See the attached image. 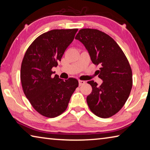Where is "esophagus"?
<instances>
[{
    "mask_svg": "<svg viewBox=\"0 0 150 150\" xmlns=\"http://www.w3.org/2000/svg\"><path fill=\"white\" fill-rule=\"evenodd\" d=\"M85 83L86 82L85 81H81V80L79 81V86H81V85L85 84Z\"/></svg>",
    "mask_w": 150,
    "mask_h": 150,
    "instance_id": "obj_1",
    "label": "esophagus"
}]
</instances>
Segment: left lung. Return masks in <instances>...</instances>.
I'll list each match as a JSON object with an SVG mask.
<instances>
[{
	"label": "left lung",
	"mask_w": 150,
	"mask_h": 150,
	"mask_svg": "<svg viewBox=\"0 0 150 150\" xmlns=\"http://www.w3.org/2000/svg\"><path fill=\"white\" fill-rule=\"evenodd\" d=\"M75 39L85 45L94 64L100 65V86L94 81L87 83L92 92L87 103L93 113L106 118L116 115L123 107L132 87V72L125 54L115 40L100 30L83 28Z\"/></svg>",
	"instance_id": "left-lung-1"
}]
</instances>
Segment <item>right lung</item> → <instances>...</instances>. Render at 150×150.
I'll use <instances>...</instances> for the list:
<instances>
[{
    "label": "right lung",
    "instance_id": "add662e5",
    "mask_svg": "<svg viewBox=\"0 0 150 150\" xmlns=\"http://www.w3.org/2000/svg\"><path fill=\"white\" fill-rule=\"evenodd\" d=\"M78 29L52 30L35 39L22 60L20 79L24 93L35 110L47 118L58 116L67 108L71 96L78 87V81H63L52 68L71 44Z\"/></svg>",
    "mask_w": 150,
    "mask_h": 150
}]
</instances>
